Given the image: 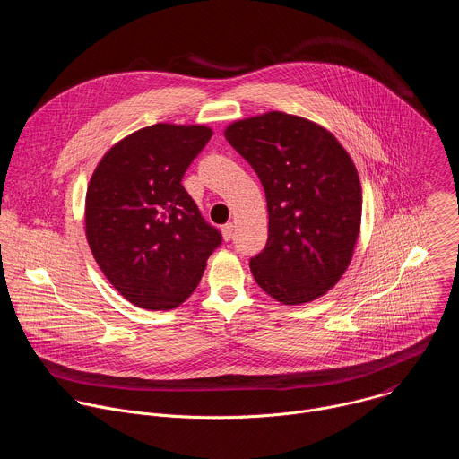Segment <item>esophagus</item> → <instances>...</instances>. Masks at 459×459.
<instances>
[{"label":"esophagus","instance_id":"esophagus-1","mask_svg":"<svg viewBox=\"0 0 459 459\" xmlns=\"http://www.w3.org/2000/svg\"><path fill=\"white\" fill-rule=\"evenodd\" d=\"M232 234H234V225L232 223H227V225L221 227V236H223L225 241H230Z\"/></svg>","mask_w":459,"mask_h":459}]
</instances>
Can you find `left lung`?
I'll use <instances>...</instances> for the list:
<instances>
[{
	"label": "left lung",
	"mask_w": 459,
	"mask_h": 459,
	"mask_svg": "<svg viewBox=\"0 0 459 459\" xmlns=\"http://www.w3.org/2000/svg\"><path fill=\"white\" fill-rule=\"evenodd\" d=\"M265 190L269 238L250 259L255 283L283 305L329 292L345 274L361 227L356 165L325 126L271 110L225 128Z\"/></svg>",
	"instance_id": "8db88e82"
}]
</instances>
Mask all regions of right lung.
I'll return each mask as SVG.
<instances>
[{"label": "right lung", "instance_id": "1", "mask_svg": "<svg viewBox=\"0 0 459 459\" xmlns=\"http://www.w3.org/2000/svg\"><path fill=\"white\" fill-rule=\"evenodd\" d=\"M212 136L207 125L156 123L114 143L85 195V234L110 285L147 310L179 307L221 243L181 185Z\"/></svg>", "mask_w": 459, "mask_h": 459}]
</instances>
